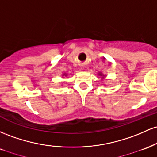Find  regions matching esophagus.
<instances>
[{"instance_id":"esophagus-1","label":"esophagus","mask_w":157,"mask_h":157,"mask_svg":"<svg viewBox=\"0 0 157 157\" xmlns=\"http://www.w3.org/2000/svg\"><path fill=\"white\" fill-rule=\"evenodd\" d=\"M81 68H82V69H84V64L81 65Z\"/></svg>"}]
</instances>
